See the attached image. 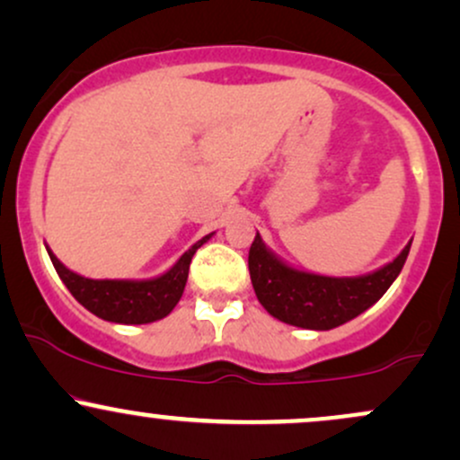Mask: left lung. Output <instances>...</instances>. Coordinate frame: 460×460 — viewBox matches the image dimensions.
<instances>
[{"label": "left lung", "instance_id": "1", "mask_svg": "<svg viewBox=\"0 0 460 460\" xmlns=\"http://www.w3.org/2000/svg\"><path fill=\"white\" fill-rule=\"evenodd\" d=\"M411 242L376 270L358 277H326L283 261L257 234L248 251L251 283L272 318L300 329L331 331L381 300L402 270Z\"/></svg>", "mask_w": 460, "mask_h": 460}]
</instances>
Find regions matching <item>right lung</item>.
<instances>
[{"label": "right lung", "mask_w": 460, "mask_h": 460, "mask_svg": "<svg viewBox=\"0 0 460 460\" xmlns=\"http://www.w3.org/2000/svg\"><path fill=\"white\" fill-rule=\"evenodd\" d=\"M214 234L200 237L179 260L160 277L153 279H88L68 268L54 255L49 246V260L54 263L58 277L66 285L68 292L75 296L97 318L116 322V324H149L162 320L175 309L188 281L190 261L194 252Z\"/></svg>", "instance_id": "1"}]
</instances>
